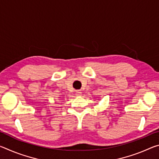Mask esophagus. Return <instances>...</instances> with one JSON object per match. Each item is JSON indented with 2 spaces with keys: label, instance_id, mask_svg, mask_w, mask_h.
I'll use <instances>...</instances> for the list:
<instances>
[{
  "label": "esophagus",
  "instance_id": "obj_1",
  "mask_svg": "<svg viewBox=\"0 0 159 159\" xmlns=\"http://www.w3.org/2000/svg\"><path fill=\"white\" fill-rule=\"evenodd\" d=\"M76 96H78V97H80L82 95V93L80 92V90H77L76 92Z\"/></svg>",
  "mask_w": 159,
  "mask_h": 159
}]
</instances>
